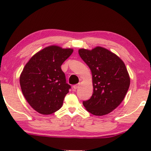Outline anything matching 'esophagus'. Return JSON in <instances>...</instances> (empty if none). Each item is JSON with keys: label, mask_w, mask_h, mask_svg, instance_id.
Segmentation results:
<instances>
[{"label": "esophagus", "mask_w": 151, "mask_h": 151, "mask_svg": "<svg viewBox=\"0 0 151 151\" xmlns=\"http://www.w3.org/2000/svg\"><path fill=\"white\" fill-rule=\"evenodd\" d=\"M78 87H79V84H76V85H73V90H76Z\"/></svg>", "instance_id": "esophagus-1"}]
</instances>
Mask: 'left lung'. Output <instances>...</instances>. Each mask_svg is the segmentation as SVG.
<instances>
[{
	"mask_svg": "<svg viewBox=\"0 0 151 151\" xmlns=\"http://www.w3.org/2000/svg\"><path fill=\"white\" fill-rule=\"evenodd\" d=\"M78 53L91 71L93 86L92 96L83 105L94 115L109 114L121 104L129 90L131 80L125 64L102 47L80 49Z\"/></svg>",
	"mask_w": 151,
	"mask_h": 151,
	"instance_id": "1",
	"label": "left lung"
}]
</instances>
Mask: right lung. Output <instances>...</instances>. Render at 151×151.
Returning a JSON list of instances; mask_svg holds the SVG:
<instances>
[{"mask_svg":"<svg viewBox=\"0 0 151 151\" xmlns=\"http://www.w3.org/2000/svg\"><path fill=\"white\" fill-rule=\"evenodd\" d=\"M73 49L51 45L31 58L20 76L22 94L31 106L42 115L61 108L71 86L66 82L61 65Z\"/></svg>","mask_w":151,"mask_h":151,"instance_id":"1","label":"right lung"}]
</instances>
